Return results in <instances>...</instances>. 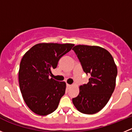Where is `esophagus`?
I'll use <instances>...</instances> for the list:
<instances>
[{"mask_svg": "<svg viewBox=\"0 0 132 132\" xmlns=\"http://www.w3.org/2000/svg\"><path fill=\"white\" fill-rule=\"evenodd\" d=\"M71 85H70V84H67V88L68 89H69L70 87H71Z\"/></svg>", "mask_w": 132, "mask_h": 132, "instance_id": "obj_1", "label": "esophagus"}]
</instances>
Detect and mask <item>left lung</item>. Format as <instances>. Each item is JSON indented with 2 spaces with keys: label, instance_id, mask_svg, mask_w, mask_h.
Wrapping results in <instances>:
<instances>
[{
  "label": "left lung",
  "instance_id": "8db88e82",
  "mask_svg": "<svg viewBox=\"0 0 132 132\" xmlns=\"http://www.w3.org/2000/svg\"><path fill=\"white\" fill-rule=\"evenodd\" d=\"M83 70L91 75L87 84L80 87L72 103L80 112L94 114L104 107L115 87L117 69L111 54L97 46L76 45L72 48Z\"/></svg>",
  "mask_w": 132,
  "mask_h": 132
}]
</instances>
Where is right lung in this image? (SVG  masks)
<instances>
[{"mask_svg": "<svg viewBox=\"0 0 132 132\" xmlns=\"http://www.w3.org/2000/svg\"><path fill=\"white\" fill-rule=\"evenodd\" d=\"M74 44L39 43L25 53L19 71L21 92L26 104L37 115H47L57 109L66 84L49 78L63 55Z\"/></svg>", "mask_w": 132, "mask_h": 132, "instance_id": "right-lung-1", "label": "right lung"}]
</instances>
